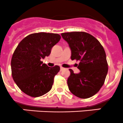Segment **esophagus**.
<instances>
[{
    "label": "esophagus",
    "instance_id": "obj_1",
    "mask_svg": "<svg viewBox=\"0 0 123 123\" xmlns=\"http://www.w3.org/2000/svg\"><path fill=\"white\" fill-rule=\"evenodd\" d=\"M64 68H62V67H61V68H60V71H62V70H64Z\"/></svg>",
    "mask_w": 123,
    "mask_h": 123
}]
</instances>
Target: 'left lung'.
Instances as JSON below:
<instances>
[{
  "label": "left lung",
  "mask_w": 123,
  "mask_h": 123,
  "mask_svg": "<svg viewBox=\"0 0 123 123\" xmlns=\"http://www.w3.org/2000/svg\"><path fill=\"white\" fill-rule=\"evenodd\" d=\"M71 50V59L80 61V72L74 74L69 69L68 79L70 92L78 98L87 99L96 94L105 82L108 70L104 48L90 34L73 31L61 34Z\"/></svg>",
  "instance_id": "obj_1"
}]
</instances>
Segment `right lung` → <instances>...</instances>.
I'll use <instances>...</instances> for the list:
<instances>
[{
	"label": "right lung",
	"instance_id": "right-lung-1",
	"mask_svg": "<svg viewBox=\"0 0 123 123\" xmlns=\"http://www.w3.org/2000/svg\"><path fill=\"white\" fill-rule=\"evenodd\" d=\"M60 38L59 34L36 33L28 35L18 45L12 57V76L25 94L36 98L51 89L60 67L50 68L41 60L50 54Z\"/></svg>",
	"mask_w": 123,
	"mask_h": 123
}]
</instances>
